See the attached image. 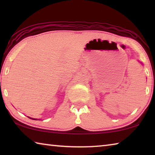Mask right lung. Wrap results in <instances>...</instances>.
<instances>
[{"instance_id":"right-lung-1","label":"right lung","mask_w":155,"mask_h":155,"mask_svg":"<svg viewBox=\"0 0 155 155\" xmlns=\"http://www.w3.org/2000/svg\"><path fill=\"white\" fill-rule=\"evenodd\" d=\"M29 117L30 119H32V120H37V119H35V118H32V117Z\"/></svg>"}]
</instances>
